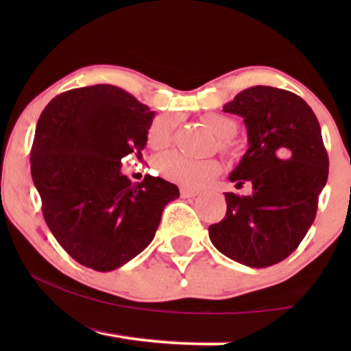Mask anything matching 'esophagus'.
Returning a JSON list of instances; mask_svg holds the SVG:
<instances>
[{"label":"esophagus","mask_w":351,"mask_h":351,"mask_svg":"<svg viewBox=\"0 0 351 351\" xmlns=\"http://www.w3.org/2000/svg\"><path fill=\"white\" fill-rule=\"evenodd\" d=\"M199 191L198 190H191V189H180V195L184 196V198H195L196 195H198Z\"/></svg>","instance_id":"obj_1"}]
</instances>
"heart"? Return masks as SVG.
Segmentation results:
<instances>
[{"label":"heart","instance_id":"b5f03b06","mask_svg":"<svg viewBox=\"0 0 351 351\" xmlns=\"http://www.w3.org/2000/svg\"><path fill=\"white\" fill-rule=\"evenodd\" d=\"M203 123L220 138L223 150L232 148L230 137L237 132V121L220 113H208ZM176 119L171 114H160L147 129V143L152 148H165L172 141ZM158 169L167 179L189 186H203L220 174V165L214 160H191L180 153H167L158 160Z\"/></svg>","mask_w":351,"mask_h":351}]
</instances>
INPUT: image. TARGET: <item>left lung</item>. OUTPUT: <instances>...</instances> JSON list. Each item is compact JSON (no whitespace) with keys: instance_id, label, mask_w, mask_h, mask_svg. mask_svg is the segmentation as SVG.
Wrapping results in <instances>:
<instances>
[{"instance_id":"8db88e82","label":"left lung","mask_w":351,"mask_h":351,"mask_svg":"<svg viewBox=\"0 0 351 351\" xmlns=\"http://www.w3.org/2000/svg\"><path fill=\"white\" fill-rule=\"evenodd\" d=\"M225 113L238 114L249 148L230 180L252 184V193H225L227 214L209 227L223 256L252 268L275 265L291 256L313 223L329 172L321 128L313 110L291 90L252 86Z\"/></svg>"}]
</instances>
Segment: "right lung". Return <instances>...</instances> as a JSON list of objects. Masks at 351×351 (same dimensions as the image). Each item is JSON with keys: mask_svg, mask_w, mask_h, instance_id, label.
<instances>
[{"mask_svg": "<svg viewBox=\"0 0 351 351\" xmlns=\"http://www.w3.org/2000/svg\"><path fill=\"white\" fill-rule=\"evenodd\" d=\"M155 112L112 84L62 93L38 119L32 177L47 227L70 257L112 271L155 238L161 214L179 198L177 185L121 174L129 153L142 156Z\"/></svg>", "mask_w": 351, "mask_h": 351, "instance_id": "1", "label": "right lung"}]
</instances>
